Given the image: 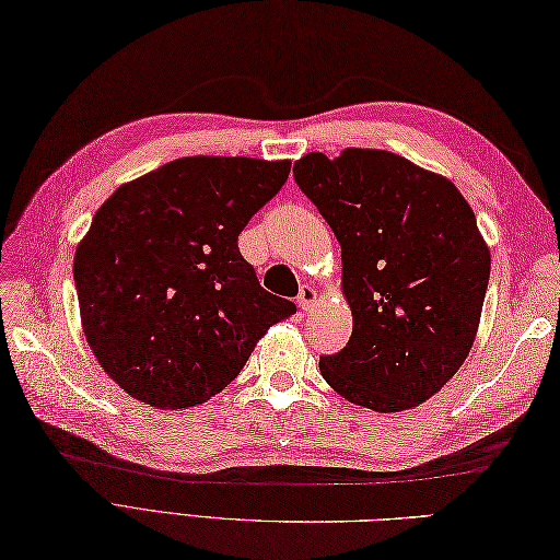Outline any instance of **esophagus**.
Masks as SVG:
<instances>
[{"instance_id": "esophagus-1", "label": "esophagus", "mask_w": 560, "mask_h": 560, "mask_svg": "<svg viewBox=\"0 0 560 560\" xmlns=\"http://www.w3.org/2000/svg\"><path fill=\"white\" fill-rule=\"evenodd\" d=\"M316 302H318V292L313 290V288H308V284H304L302 292H299V296H296L299 308H302V311H311L313 306H316Z\"/></svg>"}]
</instances>
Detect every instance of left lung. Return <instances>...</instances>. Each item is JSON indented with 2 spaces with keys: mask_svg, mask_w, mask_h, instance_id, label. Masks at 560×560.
I'll use <instances>...</instances> for the list:
<instances>
[{
  "mask_svg": "<svg viewBox=\"0 0 560 560\" xmlns=\"http://www.w3.org/2000/svg\"><path fill=\"white\" fill-rule=\"evenodd\" d=\"M294 180L342 247L347 347L320 357L351 404L397 413L428 401L466 361L489 282V247L448 177L385 149L311 152Z\"/></svg>",
  "mask_w": 560,
  "mask_h": 560,
  "instance_id": "8db88e82",
  "label": "left lung"
}]
</instances>
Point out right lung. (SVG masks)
I'll list each match as a JSON object with an SVG mask.
<instances>
[{
	"mask_svg": "<svg viewBox=\"0 0 560 560\" xmlns=\"http://www.w3.org/2000/svg\"><path fill=\"white\" fill-rule=\"evenodd\" d=\"M292 161L183 156L120 185L73 258L80 323L104 373L156 408L209 401L296 306L266 292L237 237Z\"/></svg>",
	"mask_w": 560,
	"mask_h": 560,
	"instance_id": "obj_1",
	"label": "right lung"
}]
</instances>
